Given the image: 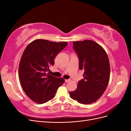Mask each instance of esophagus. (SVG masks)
I'll use <instances>...</instances> for the list:
<instances>
[{
	"label": "esophagus",
	"mask_w": 131,
	"mask_h": 131,
	"mask_svg": "<svg viewBox=\"0 0 131 131\" xmlns=\"http://www.w3.org/2000/svg\"><path fill=\"white\" fill-rule=\"evenodd\" d=\"M70 81V79H67V80H65V82H68Z\"/></svg>",
	"instance_id": "1"
}]
</instances>
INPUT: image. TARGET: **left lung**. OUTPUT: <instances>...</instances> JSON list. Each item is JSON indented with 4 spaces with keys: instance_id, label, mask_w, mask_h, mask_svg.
<instances>
[{
    "instance_id": "obj_1",
    "label": "left lung",
    "mask_w": 131,
    "mask_h": 131,
    "mask_svg": "<svg viewBox=\"0 0 131 131\" xmlns=\"http://www.w3.org/2000/svg\"><path fill=\"white\" fill-rule=\"evenodd\" d=\"M73 45L79 58V68L84 73L77 89L69 92L70 97L81 104H90L97 101L108 86L109 60L104 49L92 40L74 41Z\"/></svg>"
}]
</instances>
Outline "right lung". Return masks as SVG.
<instances>
[{
  "label": "right lung",
  "instance_id": "right-lung-1",
  "mask_svg": "<svg viewBox=\"0 0 131 131\" xmlns=\"http://www.w3.org/2000/svg\"><path fill=\"white\" fill-rule=\"evenodd\" d=\"M68 45L37 39L28 45L19 62L18 74L22 88L31 100L43 104L52 100L64 79L47 73L54 64V58Z\"/></svg>",
  "mask_w": 131,
  "mask_h": 131
}]
</instances>
